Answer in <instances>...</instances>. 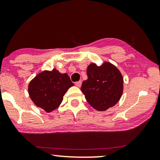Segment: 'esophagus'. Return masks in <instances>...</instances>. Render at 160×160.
<instances>
[{
	"mask_svg": "<svg viewBox=\"0 0 160 160\" xmlns=\"http://www.w3.org/2000/svg\"><path fill=\"white\" fill-rule=\"evenodd\" d=\"M76 87H80L81 86H82V82H81V81H79V82H76Z\"/></svg>",
	"mask_w": 160,
	"mask_h": 160,
	"instance_id": "esophagus-1",
	"label": "esophagus"
}]
</instances>
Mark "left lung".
Wrapping results in <instances>:
<instances>
[{"label":"left lung","mask_w":160,"mask_h":160,"mask_svg":"<svg viewBox=\"0 0 160 160\" xmlns=\"http://www.w3.org/2000/svg\"><path fill=\"white\" fill-rule=\"evenodd\" d=\"M87 78L83 82L81 90L87 101L97 111H103L115 106L123 92V77L115 65L104 62L98 66L89 65Z\"/></svg>","instance_id":"8db88e82"}]
</instances>
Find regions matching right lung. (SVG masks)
Masks as SVG:
<instances>
[{"mask_svg": "<svg viewBox=\"0 0 160 160\" xmlns=\"http://www.w3.org/2000/svg\"><path fill=\"white\" fill-rule=\"evenodd\" d=\"M73 82L67 73H61L54 68L38 73L28 85V93L34 104L46 112L58 108L63 96Z\"/></svg>", "mask_w": 160, "mask_h": 160, "instance_id": "obj_1", "label": "right lung"}]
</instances>
